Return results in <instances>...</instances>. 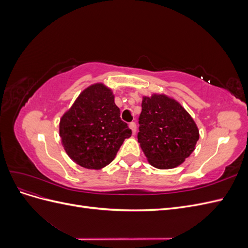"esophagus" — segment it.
<instances>
[{
	"mask_svg": "<svg viewBox=\"0 0 248 248\" xmlns=\"http://www.w3.org/2000/svg\"><path fill=\"white\" fill-rule=\"evenodd\" d=\"M129 127H130V129L132 130V133L136 134V132H137V124L134 123V122H131V123H129Z\"/></svg>",
	"mask_w": 248,
	"mask_h": 248,
	"instance_id": "obj_1",
	"label": "esophagus"
}]
</instances>
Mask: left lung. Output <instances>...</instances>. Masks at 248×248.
<instances>
[{"mask_svg":"<svg viewBox=\"0 0 248 248\" xmlns=\"http://www.w3.org/2000/svg\"><path fill=\"white\" fill-rule=\"evenodd\" d=\"M139 124L138 140L157 169L180 166L194 151L200 138L190 115L166 95L144 97Z\"/></svg>","mask_w":248,"mask_h":248,"instance_id":"left-lung-1","label":"left lung"}]
</instances>
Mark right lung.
<instances>
[{
  "label": "right lung",
  "instance_id": "1",
  "mask_svg": "<svg viewBox=\"0 0 248 248\" xmlns=\"http://www.w3.org/2000/svg\"><path fill=\"white\" fill-rule=\"evenodd\" d=\"M131 133L120 118L114 95L102 84L86 89L60 122V137L66 153L86 169L108 166Z\"/></svg>",
  "mask_w": 248,
  "mask_h": 248
}]
</instances>
